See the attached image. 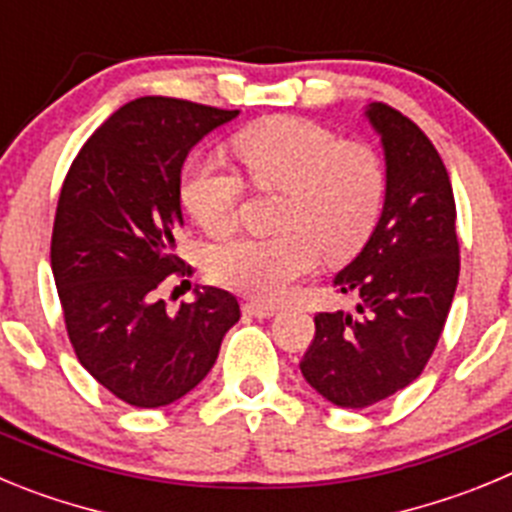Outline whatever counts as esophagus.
<instances>
[{
  "mask_svg": "<svg viewBox=\"0 0 512 512\" xmlns=\"http://www.w3.org/2000/svg\"><path fill=\"white\" fill-rule=\"evenodd\" d=\"M243 312H246V315H251V318L264 320V318H274V315H277V307L251 300V302H246V305H243Z\"/></svg>",
  "mask_w": 512,
  "mask_h": 512,
  "instance_id": "esophagus-1",
  "label": "esophagus"
}]
</instances>
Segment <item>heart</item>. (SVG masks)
<instances>
[{
    "mask_svg": "<svg viewBox=\"0 0 512 512\" xmlns=\"http://www.w3.org/2000/svg\"><path fill=\"white\" fill-rule=\"evenodd\" d=\"M233 153L253 189L284 197L277 235H243L207 253V274L220 287L277 302L315 269L320 253L346 261L372 238L387 176L382 158L366 143L341 140L302 117L274 115L235 135ZM179 200L205 233L225 235L238 220L243 182L215 158L192 156L179 174Z\"/></svg>",
    "mask_w": 512,
    "mask_h": 512,
    "instance_id": "obj_1",
    "label": "heart"
}]
</instances>
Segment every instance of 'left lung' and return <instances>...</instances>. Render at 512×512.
Segmentation results:
<instances>
[{
	"mask_svg": "<svg viewBox=\"0 0 512 512\" xmlns=\"http://www.w3.org/2000/svg\"><path fill=\"white\" fill-rule=\"evenodd\" d=\"M366 120L382 138L387 192L372 238L333 279L359 295V315L318 312L300 361L312 390L338 408H366L420 377L454 300L459 238L449 171L413 120L372 102Z\"/></svg>",
	"mask_w": 512,
	"mask_h": 512,
	"instance_id": "1",
	"label": "left lung"
}]
</instances>
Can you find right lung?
Masks as SVG:
<instances>
[{"label":"right lung","instance_id":"obj_1","mask_svg":"<svg viewBox=\"0 0 512 512\" xmlns=\"http://www.w3.org/2000/svg\"><path fill=\"white\" fill-rule=\"evenodd\" d=\"M233 117L187 99H133L94 130L61 187L51 266L69 341L104 390L135 408L194 390L241 318L217 287L194 289L176 312L158 300L164 279L192 274L174 241L184 161Z\"/></svg>","mask_w":512,"mask_h":512}]
</instances>
